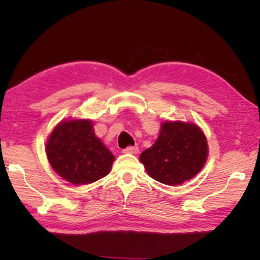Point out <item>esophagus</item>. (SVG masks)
Here are the masks:
<instances>
[{"instance_id": "obj_1", "label": "esophagus", "mask_w": 260, "mask_h": 260, "mask_svg": "<svg viewBox=\"0 0 260 260\" xmlns=\"http://www.w3.org/2000/svg\"><path fill=\"white\" fill-rule=\"evenodd\" d=\"M139 152L138 146H128L124 149V153H130V154H137Z\"/></svg>"}]
</instances>
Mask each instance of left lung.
<instances>
[{"label": "left lung", "mask_w": 260, "mask_h": 260, "mask_svg": "<svg viewBox=\"0 0 260 260\" xmlns=\"http://www.w3.org/2000/svg\"><path fill=\"white\" fill-rule=\"evenodd\" d=\"M207 155L206 137L198 125L166 121L158 139L141 154L140 160L149 177L164 184L178 185L199 174Z\"/></svg>", "instance_id": "left-lung-1"}]
</instances>
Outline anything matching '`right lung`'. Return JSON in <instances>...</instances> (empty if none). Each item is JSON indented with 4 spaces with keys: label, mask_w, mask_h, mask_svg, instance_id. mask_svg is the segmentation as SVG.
I'll return each instance as SVG.
<instances>
[{
    "label": "right lung",
    "mask_w": 260,
    "mask_h": 260,
    "mask_svg": "<svg viewBox=\"0 0 260 260\" xmlns=\"http://www.w3.org/2000/svg\"><path fill=\"white\" fill-rule=\"evenodd\" d=\"M92 128L90 120L62 121L55 127L46 143L52 168L76 185L92 183L107 176L115 160Z\"/></svg>",
    "instance_id": "right-lung-1"
}]
</instances>
